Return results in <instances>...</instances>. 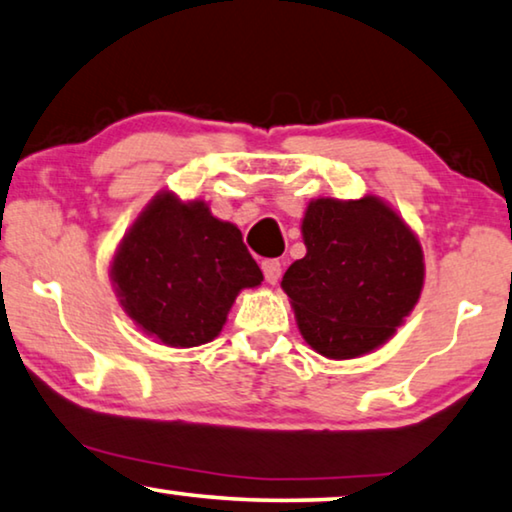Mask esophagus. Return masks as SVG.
Listing matches in <instances>:
<instances>
[{"instance_id": "1", "label": "esophagus", "mask_w": 512, "mask_h": 512, "mask_svg": "<svg viewBox=\"0 0 512 512\" xmlns=\"http://www.w3.org/2000/svg\"><path fill=\"white\" fill-rule=\"evenodd\" d=\"M261 268H263V274H265V281H268V284H272V286L277 284L279 277H281V263L274 261V258H272V261H263Z\"/></svg>"}]
</instances>
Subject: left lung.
<instances>
[{
  "instance_id": "1",
  "label": "left lung",
  "mask_w": 512,
  "mask_h": 512,
  "mask_svg": "<svg viewBox=\"0 0 512 512\" xmlns=\"http://www.w3.org/2000/svg\"><path fill=\"white\" fill-rule=\"evenodd\" d=\"M307 254L281 279L298 330L318 355L353 360L390 342L418 305L425 256L390 203L311 198L302 217Z\"/></svg>"
}]
</instances>
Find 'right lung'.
Returning <instances> with one entry per match:
<instances>
[{
    "mask_svg": "<svg viewBox=\"0 0 512 512\" xmlns=\"http://www.w3.org/2000/svg\"><path fill=\"white\" fill-rule=\"evenodd\" d=\"M110 281L133 325L170 348L219 337L235 298L261 286L263 272L240 228L221 221L201 198L159 191L117 244Z\"/></svg>",
    "mask_w": 512,
    "mask_h": 512,
    "instance_id": "1",
    "label": "right lung"
}]
</instances>
